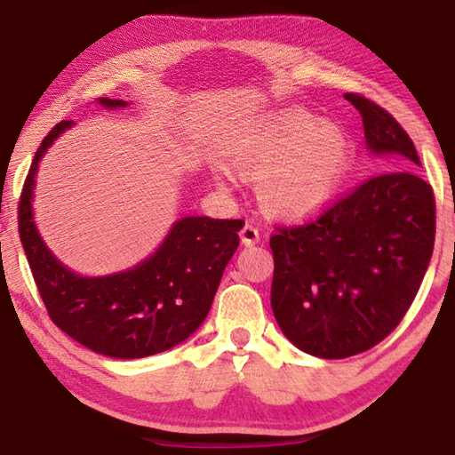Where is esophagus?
<instances>
[{"label": "esophagus", "instance_id": "34e87169", "mask_svg": "<svg viewBox=\"0 0 455 455\" xmlns=\"http://www.w3.org/2000/svg\"><path fill=\"white\" fill-rule=\"evenodd\" d=\"M241 241H243L246 246H251V244H255V243L260 241L259 228H257L255 225H252V222H244V227L241 228Z\"/></svg>", "mask_w": 455, "mask_h": 455}]
</instances>
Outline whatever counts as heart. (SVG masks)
Returning a JSON list of instances; mask_svg holds the SVG:
<instances>
[{
    "label": "heart",
    "instance_id": "obj_1",
    "mask_svg": "<svg viewBox=\"0 0 455 455\" xmlns=\"http://www.w3.org/2000/svg\"><path fill=\"white\" fill-rule=\"evenodd\" d=\"M227 163L243 179H255L260 209L301 219L333 196L349 164V140L331 120L289 108L251 122L230 144ZM220 188L228 176L217 174Z\"/></svg>",
    "mask_w": 455,
    "mask_h": 455
}]
</instances>
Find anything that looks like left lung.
Segmentation results:
<instances>
[{
    "mask_svg": "<svg viewBox=\"0 0 455 455\" xmlns=\"http://www.w3.org/2000/svg\"><path fill=\"white\" fill-rule=\"evenodd\" d=\"M363 120L369 150L389 156L317 219L276 227L271 307L284 337L305 353L345 359L375 347L418 295L435 241V196L419 179L418 150L391 114L345 94Z\"/></svg>",
    "mask_w": 455,
    "mask_h": 455,
    "instance_id": "1",
    "label": "left lung"
}]
</instances>
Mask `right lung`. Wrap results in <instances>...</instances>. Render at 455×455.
<instances>
[{"label":"right lung","mask_w":455,"mask_h":455,"mask_svg":"<svg viewBox=\"0 0 455 455\" xmlns=\"http://www.w3.org/2000/svg\"><path fill=\"white\" fill-rule=\"evenodd\" d=\"M100 104L126 106L110 98H100ZM72 124L61 120L50 130L21 188L18 228L36 287L50 319L84 347L118 359L163 353L195 333L209 315L244 220L187 217L172 227L156 255L132 271L100 279L74 275L45 249L32 220L37 163Z\"/></svg>","instance_id":"add662e5"}]
</instances>
